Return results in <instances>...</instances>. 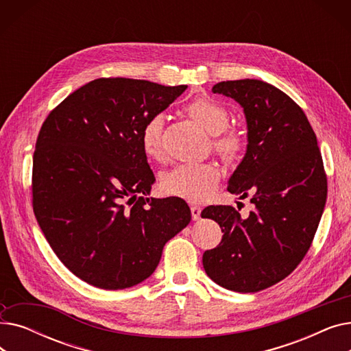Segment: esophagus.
Segmentation results:
<instances>
[{
    "mask_svg": "<svg viewBox=\"0 0 351 351\" xmlns=\"http://www.w3.org/2000/svg\"><path fill=\"white\" fill-rule=\"evenodd\" d=\"M191 212H192V219H193V220H197V219L200 217L202 209H200L199 206H192V208H191Z\"/></svg>",
    "mask_w": 351,
    "mask_h": 351,
    "instance_id": "obj_1",
    "label": "esophagus"
}]
</instances>
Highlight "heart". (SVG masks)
Returning a JSON list of instances; mask_svg holds the SVG:
<instances>
[{
  "label": "heart",
  "mask_w": 351,
  "mask_h": 351,
  "mask_svg": "<svg viewBox=\"0 0 351 351\" xmlns=\"http://www.w3.org/2000/svg\"><path fill=\"white\" fill-rule=\"evenodd\" d=\"M186 110L195 122L215 136V147L220 155L232 159L242 149V136L233 131H225L229 123V114L222 105L208 98H197L188 105ZM162 115H155L145 122L141 131V145L147 158H162ZM219 178L220 173L215 165L183 163L165 173L162 188L169 195L189 202H202L216 189Z\"/></svg>",
  "instance_id": "1"
}]
</instances>
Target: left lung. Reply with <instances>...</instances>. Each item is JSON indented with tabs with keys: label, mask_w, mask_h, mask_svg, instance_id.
Returning <instances> with one entry per match:
<instances>
[{
	"label": "left lung",
	"mask_w": 351,
	"mask_h": 351,
	"mask_svg": "<svg viewBox=\"0 0 351 351\" xmlns=\"http://www.w3.org/2000/svg\"><path fill=\"white\" fill-rule=\"evenodd\" d=\"M213 94L243 108L247 145L228 191L245 199L247 217L232 206H208L202 217L222 228V242L204 253L209 278L228 290L267 289L298 267L322 219L327 178L315 132L302 108L259 80L219 82Z\"/></svg>",
	"instance_id": "1"
}]
</instances>
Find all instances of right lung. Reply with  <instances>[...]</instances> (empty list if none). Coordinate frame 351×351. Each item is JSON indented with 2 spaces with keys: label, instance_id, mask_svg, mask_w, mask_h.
Here are the masks:
<instances>
[{
  "label": "right lung",
  "instance_id": "1",
  "mask_svg": "<svg viewBox=\"0 0 351 351\" xmlns=\"http://www.w3.org/2000/svg\"><path fill=\"white\" fill-rule=\"evenodd\" d=\"M188 86L99 78L66 97L36 139L32 206L58 259L105 290L155 271L165 243L191 222L180 197H147L155 182L141 145L147 119Z\"/></svg>",
  "mask_w": 351,
  "mask_h": 351
}]
</instances>
